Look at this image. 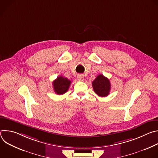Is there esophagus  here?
<instances>
[{"mask_svg":"<svg viewBox=\"0 0 158 158\" xmlns=\"http://www.w3.org/2000/svg\"><path fill=\"white\" fill-rule=\"evenodd\" d=\"M77 79L80 81H82L84 79V75L83 74H78L77 75Z\"/></svg>","mask_w":158,"mask_h":158,"instance_id":"1","label":"esophagus"}]
</instances>
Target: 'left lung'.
Listing matches in <instances>:
<instances>
[{
    "label": "left lung",
    "mask_w": 158,
    "mask_h": 158,
    "mask_svg": "<svg viewBox=\"0 0 158 158\" xmlns=\"http://www.w3.org/2000/svg\"><path fill=\"white\" fill-rule=\"evenodd\" d=\"M95 93L100 97L107 96L110 90V83L107 77L99 74L92 82Z\"/></svg>",
    "instance_id": "8db88e82"
}]
</instances>
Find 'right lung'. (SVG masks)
Masks as SVG:
<instances>
[{
    "label": "right lung",
    "instance_id": "right-lung-1",
    "mask_svg": "<svg viewBox=\"0 0 158 158\" xmlns=\"http://www.w3.org/2000/svg\"><path fill=\"white\" fill-rule=\"evenodd\" d=\"M71 81L66 77L59 76L53 81V87L54 91L57 94L62 95L65 93L71 85Z\"/></svg>",
    "mask_w": 158,
    "mask_h": 158
}]
</instances>
